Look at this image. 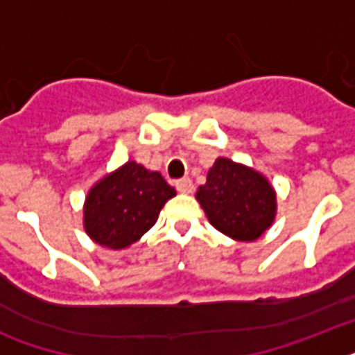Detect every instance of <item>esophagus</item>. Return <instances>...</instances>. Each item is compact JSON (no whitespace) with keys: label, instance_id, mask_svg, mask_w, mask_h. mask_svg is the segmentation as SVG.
I'll list each match as a JSON object with an SVG mask.
<instances>
[{"label":"esophagus","instance_id":"esophagus-1","mask_svg":"<svg viewBox=\"0 0 355 355\" xmlns=\"http://www.w3.org/2000/svg\"><path fill=\"white\" fill-rule=\"evenodd\" d=\"M175 188L180 191V193H191L193 191V182L189 178H180L175 182Z\"/></svg>","mask_w":355,"mask_h":355}]
</instances>
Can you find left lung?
<instances>
[{"instance_id":"8db88e82","label":"left lung","mask_w":355,"mask_h":355,"mask_svg":"<svg viewBox=\"0 0 355 355\" xmlns=\"http://www.w3.org/2000/svg\"><path fill=\"white\" fill-rule=\"evenodd\" d=\"M197 200L208 221L237 241H254L275 221V189L254 169L217 158L199 186Z\"/></svg>"}]
</instances>
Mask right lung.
Wrapping results in <instances>:
<instances>
[{
	"instance_id": "obj_1",
	"label": "right lung",
	"mask_w": 355,
	"mask_h": 355,
	"mask_svg": "<svg viewBox=\"0 0 355 355\" xmlns=\"http://www.w3.org/2000/svg\"><path fill=\"white\" fill-rule=\"evenodd\" d=\"M175 195L160 173L127 162L90 189L85 205L86 234L103 247H128L155 225Z\"/></svg>"
}]
</instances>
